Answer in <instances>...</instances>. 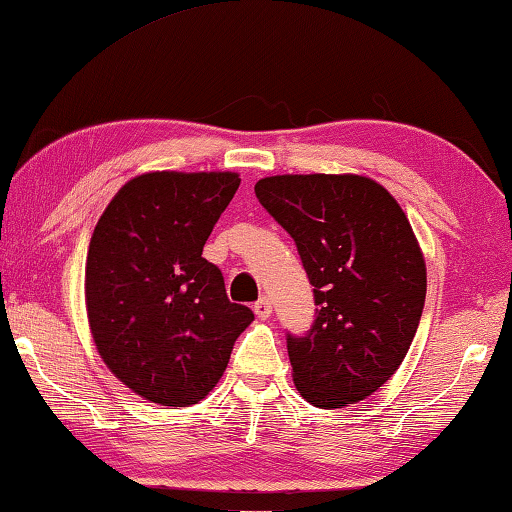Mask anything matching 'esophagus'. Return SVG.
I'll return each instance as SVG.
<instances>
[{
	"instance_id": "1",
	"label": "esophagus",
	"mask_w": 512,
	"mask_h": 512,
	"mask_svg": "<svg viewBox=\"0 0 512 512\" xmlns=\"http://www.w3.org/2000/svg\"><path fill=\"white\" fill-rule=\"evenodd\" d=\"M254 313H256L258 320H267V317L272 315V301L267 297H261L254 304Z\"/></svg>"
}]
</instances>
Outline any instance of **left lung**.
Returning a JSON list of instances; mask_svg holds the SVG:
<instances>
[{"label": "left lung", "instance_id": "left-lung-1", "mask_svg": "<svg viewBox=\"0 0 512 512\" xmlns=\"http://www.w3.org/2000/svg\"><path fill=\"white\" fill-rule=\"evenodd\" d=\"M254 190L313 286V326L286 335L297 390L326 410L370 397L399 370L424 308L426 265L408 217L358 174H283Z\"/></svg>", "mask_w": 512, "mask_h": 512}]
</instances>
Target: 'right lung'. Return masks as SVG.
<instances>
[{"label": "right lung", "instance_id": "right-lung-1", "mask_svg": "<svg viewBox=\"0 0 512 512\" xmlns=\"http://www.w3.org/2000/svg\"><path fill=\"white\" fill-rule=\"evenodd\" d=\"M238 186L233 172L142 174L117 192L92 233V338L108 370L154 404L204 399L254 320L226 297L220 267L201 256Z\"/></svg>", "mask_w": 512, "mask_h": 512}]
</instances>
